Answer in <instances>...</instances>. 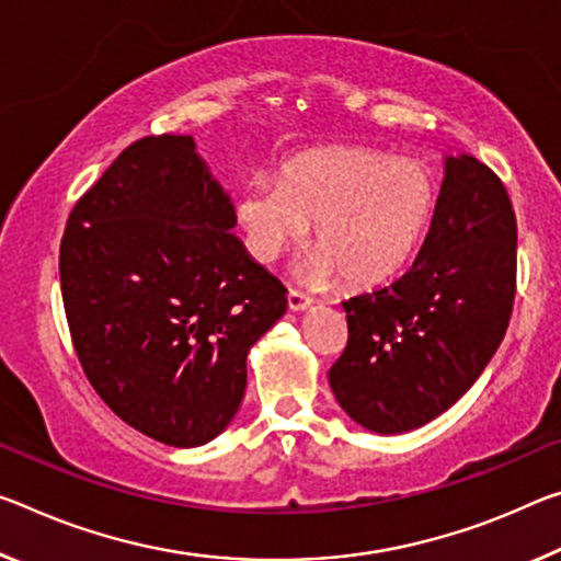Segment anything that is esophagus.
Returning a JSON list of instances; mask_svg holds the SVG:
<instances>
[{"label": "esophagus", "instance_id": "esophagus-1", "mask_svg": "<svg viewBox=\"0 0 561 561\" xmlns=\"http://www.w3.org/2000/svg\"><path fill=\"white\" fill-rule=\"evenodd\" d=\"M287 305H289V312H305V309L312 307V299L307 295H301V291L291 289L287 295Z\"/></svg>", "mask_w": 561, "mask_h": 561}]
</instances>
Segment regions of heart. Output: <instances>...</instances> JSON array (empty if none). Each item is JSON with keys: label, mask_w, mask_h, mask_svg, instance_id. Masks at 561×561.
<instances>
[{"label": "heart", "mask_w": 561, "mask_h": 561, "mask_svg": "<svg viewBox=\"0 0 561 561\" xmlns=\"http://www.w3.org/2000/svg\"><path fill=\"white\" fill-rule=\"evenodd\" d=\"M432 172L412 159L371 149L299 157L279 182H252L237 199L247 252L272 264L314 225V249L295 266L297 279L329 284L342 274L375 287L402 270L432 221Z\"/></svg>", "instance_id": "1"}]
</instances>
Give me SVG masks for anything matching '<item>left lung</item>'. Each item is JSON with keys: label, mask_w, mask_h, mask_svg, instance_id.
<instances>
[{"label": "left lung", "mask_w": 561, "mask_h": 561, "mask_svg": "<svg viewBox=\"0 0 561 561\" xmlns=\"http://www.w3.org/2000/svg\"><path fill=\"white\" fill-rule=\"evenodd\" d=\"M517 282V219L492 169L444 154V180L412 266L344 301L350 340L332 369L336 402L364 430L404 434L437 420L502 344Z\"/></svg>", "instance_id": "left-lung-1"}]
</instances>
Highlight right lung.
<instances>
[{
	"label": "right lung",
	"instance_id": "add662e5",
	"mask_svg": "<svg viewBox=\"0 0 561 561\" xmlns=\"http://www.w3.org/2000/svg\"><path fill=\"white\" fill-rule=\"evenodd\" d=\"M234 227L194 137L162 135L114 159L61 237V297L87 379L119 420L169 447L227 430L249 350L287 312V289Z\"/></svg>",
	"mask_w": 561,
	"mask_h": 561
}]
</instances>
